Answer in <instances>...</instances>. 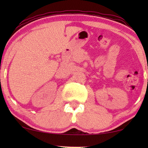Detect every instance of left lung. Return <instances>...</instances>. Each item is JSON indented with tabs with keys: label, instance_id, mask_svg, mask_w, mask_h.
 <instances>
[{
	"label": "left lung",
	"instance_id": "obj_1",
	"mask_svg": "<svg viewBox=\"0 0 148 148\" xmlns=\"http://www.w3.org/2000/svg\"><path fill=\"white\" fill-rule=\"evenodd\" d=\"M147 82H148V79H147Z\"/></svg>",
	"mask_w": 148,
	"mask_h": 148
}]
</instances>
